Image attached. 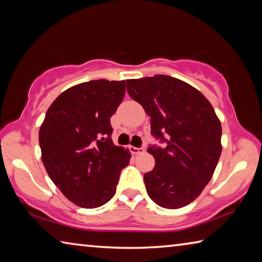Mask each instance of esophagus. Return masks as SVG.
<instances>
[{"label": "esophagus", "mask_w": 262, "mask_h": 262, "mask_svg": "<svg viewBox=\"0 0 262 262\" xmlns=\"http://www.w3.org/2000/svg\"><path fill=\"white\" fill-rule=\"evenodd\" d=\"M129 150L132 151V154L134 155H140V154H143L145 151L144 147H141V148H136V147H129Z\"/></svg>", "instance_id": "1"}]
</instances>
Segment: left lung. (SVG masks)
I'll return each mask as SVG.
<instances>
[{"instance_id": "obj_1", "label": "left lung", "mask_w": 262, "mask_h": 262, "mask_svg": "<svg viewBox=\"0 0 262 262\" xmlns=\"http://www.w3.org/2000/svg\"><path fill=\"white\" fill-rule=\"evenodd\" d=\"M127 91L150 117L155 158L144 174L147 193L158 206L178 209L201 194L221 156L222 127L200 91L178 78L156 75L127 79Z\"/></svg>"}]
</instances>
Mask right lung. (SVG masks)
<instances>
[{"label":"right lung","mask_w":262,"mask_h":262,"mask_svg":"<svg viewBox=\"0 0 262 262\" xmlns=\"http://www.w3.org/2000/svg\"><path fill=\"white\" fill-rule=\"evenodd\" d=\"M125 81L77 84L57 97L39 130L41 159L66 198L97 208L114 196L130 154L114 145L110 119L125 97Z\"/></svg>","instance_id":"right-lung-1"}]
</instances>
